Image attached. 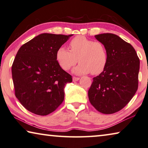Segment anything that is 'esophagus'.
I'll list each match as a JSON object with an SVG mask.
<instances>
[{
	"mask_svg": "<svg viewBox=\"0 0 148 148\" xmlns=\"http://www.w3.org/2000/svg\"><path fill=\"white\" fill-rule=\"evenodd\" d=\"M79 79H80V78H79V77H73V82H75V81H79Z\"/></svg>",
	"mask_w": 148,
	"mask_h": 148,
	"instance_id": "1",
	"label": "esophagus"
}]
</instances>
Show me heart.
<instances>
[{"mask_svg": "<svg viewBox=\"0 0 148 148\" xmlns=\"http://www.w3.org/2000/svg\"><path fill=\"white\" fill-rule=\"evenodd\" d=\"M70 50L64 47L58 49L56 54L58 64L64 70L73 69L76 75L101 73L108 63V53L105 46L99 41H93L84 36H77L70 41Z\"/></svg>", "mask_w": 148, "mask_h": 148, "instance_id": "1", "label": "heart"}]
</instances>
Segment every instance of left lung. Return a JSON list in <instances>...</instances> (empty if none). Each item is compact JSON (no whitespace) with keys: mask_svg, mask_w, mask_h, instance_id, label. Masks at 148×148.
Listing matches in <instances>:
<instances>
[{"mask_svg":"<svg viewBox=\"0 0 148 148\" xmlns=\"http://www.w3.org/2000/svg\"><path fill=\"white\" fill-rule=\"evenodd\" d=\"M108 53L106 68L93 78L88 95L90 103L104 114L120 111L138 89L140 60L132 46L112 33L95 35Z\"/></svg>","mask_w":148,"mask_h":148,"instance_id":"8db88e82","label":"left lung"}]
</instances>
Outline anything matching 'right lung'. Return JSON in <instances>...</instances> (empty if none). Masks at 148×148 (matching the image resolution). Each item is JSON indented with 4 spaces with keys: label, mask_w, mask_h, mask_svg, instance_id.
<instances>
[{
    "label": "right lung",
    "mask_w": 148,
    "mask_h": 148,
    "mask_svg": "<svg viewBox=\"0 0 148 148\" xmlns=\"http://www.w3.org/2000/svg\"><path fill=\"white\" fill-rule=\"evenodd\" d=\"M73 35L42 33L23 45L12 66L15 95L26 110L47 115L64 100V88L72 77L56 57L58 49Z\"/></svg>",
    "instance_id": "obj_1"
}]
</instances>
